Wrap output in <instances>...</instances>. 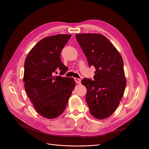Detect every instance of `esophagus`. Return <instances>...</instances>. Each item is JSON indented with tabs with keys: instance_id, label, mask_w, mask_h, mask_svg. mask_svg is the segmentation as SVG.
Returning a JSON list of instances; mask_svg holds the SVG:
<instances>
[{
	"instance_id": "1",
	"label": "esophagus",
	"mask_w": 149,
	"mask_h": 149,
	"mask_svg": "<svg viewBox=\"0 0 149 149\" xmlns=\"http://www.w3.org/2000/svg\"><path fill=\"white\" fill-rule=\"evenodd\" d=\"M74 80L75 82L78 84H80L81 83V80L80 79H77V78H74Z\"/></svg>"
}]
</instances>
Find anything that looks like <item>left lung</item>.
<instances>
[{
	"instance_id": "1",
	"label": "left lung",
	"mask_w": 149,
	"mask_h": 149,
	"mask_svg": "<svg viewBox=\"0 0 149 149\" xmlns=\"http://www.w3.org/2000/svg\"><path fill=\"white\" fill-rule=\"evenodd\" d=\"M89 66L95 68L94 80L84 79L86 100L91 114L98 120L110 116L123 97L126 79L118 51L104 36L97 33L75 35Z\"/></svg>"
}]
</instances>
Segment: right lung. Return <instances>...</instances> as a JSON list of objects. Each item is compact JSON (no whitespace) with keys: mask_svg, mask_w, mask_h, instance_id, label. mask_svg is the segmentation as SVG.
<instances>
[{"mask_svg":"<svg viewBox=\"0 0 149 149\" xmlns=\"http://www.w3.org/2000/svg\"><path fill=\"white\" fill-rule=\"evenodd\" d=\"M71 37L57 34L39 41L29 52L25 61V88L39 115L47 119L57 118L64 112L75 86L73 78L54 76L57 69L65 73L60 53Z\"/></svg>","mask_w":149,"mask_h":149,"instance_id":"right-lung-1","label":"right lung"}]
</instances>
